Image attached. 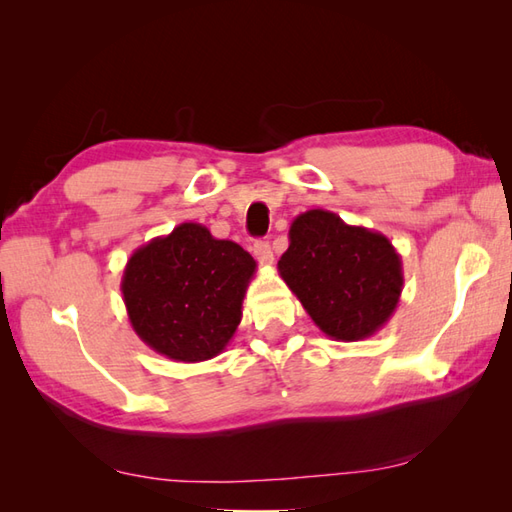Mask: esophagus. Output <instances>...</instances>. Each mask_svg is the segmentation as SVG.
Masks as SVG:
<instances>
[{
    "mask_svg": "<svg viewBox=\"0 0 512 512\" xmlns=\"http://www.w3.org/2000/svg\"><path fill=\"white\" fill-rule=\"evenodd\" d=\"M253 253L257 257V262L262 266H270L273 264V250H270V244L268 242H257L253 246Z\"/></svg>",
    "mask_w": 512,
    "mask_h": 512,
    "instance_id": "esophagus-1",
    "label": "esophagus"
}]
</instances>
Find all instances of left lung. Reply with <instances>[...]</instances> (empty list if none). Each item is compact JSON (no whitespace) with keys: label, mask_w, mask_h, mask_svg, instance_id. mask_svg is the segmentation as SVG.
<instances>
[{"label":"left lung","mask_w":512,"mask_h":512,"mask_svg":"<svg viewBox=\"0 0 512 512\" xmlns=\"http://www.w3.org/2000/svg\"><path fill=\"white\" fill-rule=\"evenodd\" d=\"M288 239L279 275L323 334L363 341L391 319L405 277L402 259L383 233L310 209L292 220Z\"/></svg>","instance_id":"8db88e82"}]
</instances>
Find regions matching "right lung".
Here are the masks:
<instances>
[{"instance_id": "add662e5", "label": "right lung", "mask_w": 512, "mask_h": 512, "mask_svg": "<svg viewBox=\"0 0 512 512\" xmlns=\"http://www.w3.org/2000/svg\"><path fill=\"white\" fill-rule=\"evenodd\" d=\"M257 262L231 239L182 222L136 248L123 270L129 323L151 350L178 363L220 354L242 321Z\"/></svg>"}]
</instances>
